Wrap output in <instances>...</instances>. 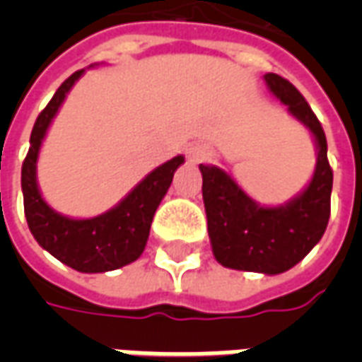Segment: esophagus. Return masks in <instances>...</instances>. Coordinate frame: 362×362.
Returning <instances> with one entry per match:
<instances>
[{"label":"esophagus","mask_w":362,"mask_h":362,"mask_svg":"<svg viewBox=\"0 0 362 362\" xmlns=\"http://www.w3.org/2000/svg\"><path fill=\"white\" fill-rule=\"evenodd\" d=\"M188 160L189 163H194V165H199V163H205V160H209L211 158V149L204 145V143H194V145H189L188 147Z\"/></svg>","instance_id":"1"}]
</instances>
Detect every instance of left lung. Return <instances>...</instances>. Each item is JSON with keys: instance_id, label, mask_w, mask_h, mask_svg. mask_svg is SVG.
I'll return each instance as SVG.
<instances>
[{"instance_id": "1", "label": "left lung", "mask_w": 362, "mask_h": 362, "mask_svg": "<svg viewBox=\"0 0 362 362\" xmlns=\"http://www.w3.org/2000/svg\"><path fill=\"white\" fill-rule=\"evenodd\" d=\"M264 79L316 141L318 158L310 184L285 205L264 207L219 166L199 165V170L215 259L230 269L277 275L296 266L326 233L334 173L327 163L326 134L304 96L281 75L266 74Z\"/></svg>"}]
</instances>
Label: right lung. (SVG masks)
<instances>
[{
    "mask_svg": "<svg viewBox=\"0 0 362 362\" xmlns=\"http://www.w3.org/2000/svg\"><path fill=\"white\" fill-rule=\"evenodd\" d=\"M83 74L85 69H79L67 77L52 96L48 106L38 114L30 134V147L21 170V188L25 199V217L36 243L62 264L77 272L104 273L127 266L141 256L155 211L170 188L174 173L184 163V157L178 155L157 166L118 205L103 215L90 219H71L54 211L38 189L36 160L52 119Z\"/></svg>",
    "mask_w": 362,
    "mask_h": 362,
    "instance_id": "obj_1",
    "label": "right lung"
}]
</instances>
